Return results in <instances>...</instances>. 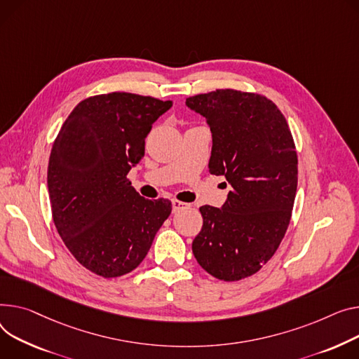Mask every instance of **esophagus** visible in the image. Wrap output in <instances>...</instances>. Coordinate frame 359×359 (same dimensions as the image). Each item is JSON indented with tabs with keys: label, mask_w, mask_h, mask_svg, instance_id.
I'll return each instance as SVG.
<instances>
[{
	"label": "esophagus",
	"mask_w": 359,
	"mask_h": 359,
	"mask_svg": "<svg viewBox=\"0 0 359 359\" xmlns=\"http://www.w3.org/2000/svg\"><path fill=\"white\" fill-rule=\"evenodd\" d=\"M172 206H173V212L176 213V212H180V210L189 208V203H184V202H180V201H176V199H175V201L172 202Z\"/></svg>",
	"instance_id": "1"
}]
</instances>
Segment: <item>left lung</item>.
I'll return each instance as SVG.
<instances>
[{
    "label": "left lung",
    "instance_id": "obj_1",
    "mask_svg": "<svg viewBox=\"0 0 359 359\" xmlns=\"http://www.w3.org/2000/svg\"><path fill=\"white\" fill-rule=\"evenodd\" d=\"M212 133L209 173L231 184L224 206H201L203 225L192 243L199 266L238 281L259 271L290 224L297 190V153L277 105L259 93L217 89L186 100Z\"/></svg>",
    "mask_w": 359,
    "mask_h": 359
}]
</instances>
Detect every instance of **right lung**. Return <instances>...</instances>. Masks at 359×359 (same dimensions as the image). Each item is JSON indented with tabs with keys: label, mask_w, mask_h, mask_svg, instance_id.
I'll use <instances>...</instances> for the list:
<instances>
[{
	"label": "right lung",
	"mask_w": 359,
	"mask_h": 359,
	"mask_svg": "<svg viewBox=\"0 0 359 359\" xmlns=\"http://www.w3.org/2000/svg\"><path fill=\"white\" fill-rule=\"evenodd\" d=\"M172 105L130 92L95 95L70 112L53 142L47 167L53 222L93 274L112 278L137 269L169 218L172 202L140 196L127 175Z\"/></svg>",
	"instance_id": "obj_1"
}]
</instances>
